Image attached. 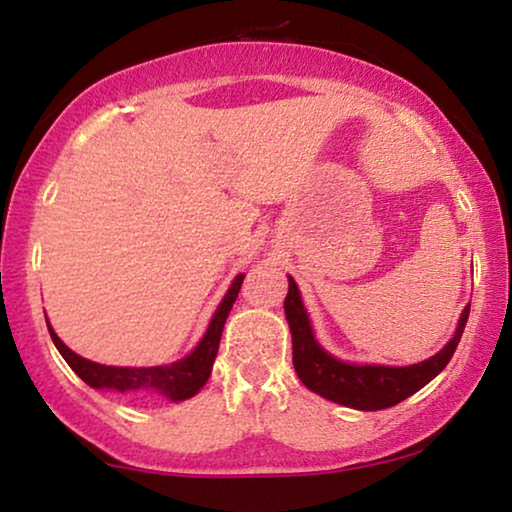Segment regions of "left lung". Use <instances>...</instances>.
Listing matches in <instances>:
<instances>
[{"mask_svg":"<svg viewBox=\"0 0 512 512\" xmlns=\"http://www.w3.org/2000/svg\"><path fill=\"white\" fill-rule=\"evenodd\" d=\"M284 312L293 340V368H296L300 382L307 389L328 398V401L347 405V408L354 410H384L415 394L450 363L454 349L461 340V333L466 328L471 305H466L464 312H461L454 338L436 356L415 363V366L401 368L356 366V363H345L328 354L314 338L310 317H307L298 284L293 282V277H289Z\"/></svg>","mask_w":512,"mask_h":512,"instance_id":"8db88e82","label":"left lung"}]
</instances>
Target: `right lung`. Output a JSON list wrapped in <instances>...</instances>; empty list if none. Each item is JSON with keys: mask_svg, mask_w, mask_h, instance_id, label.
Returning a JSON list of instances; mask_svg holds the SVG:
<instances>
[{"mask_svg": "<svg viewBox=\"0 0 512 512\" xmlns=\"http://www.w3.org/2000/svg\"><path fill=\"white\" fill-rule=\"evenodd\" d=\"M244 282V275H237L230 284L226 296H223L221 305L216 307L212 321H209L207 333L202 335L198 347L191 354L184 356L181 361L167 363V366H151V368H118V366H102V363L88 361L83 356L74 354L65 342H62L55 331L48 324V333H51L53 345L58 347L62 359L69 363V368L81 377L88 387L93 389H114L121 394L130 396H153L163 394L170 401H186L198 394L205 387V382L212 375V366L219 352V342L223 333V324H226L233 303L240 293V286Z\"/></svg>", "mask_w": 512, "mask_h": 512, "instance_id": "obj_1", "label": "right lung"}]
</instances>
